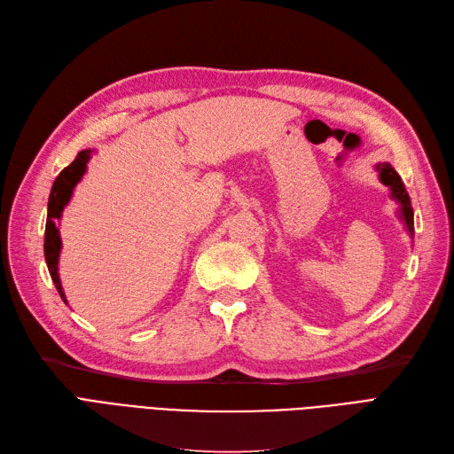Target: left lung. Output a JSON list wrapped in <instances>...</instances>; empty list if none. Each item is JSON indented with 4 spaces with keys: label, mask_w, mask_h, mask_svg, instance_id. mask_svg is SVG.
Instances as JSON below:
<instances>
[{
    "label": "left lung",
    "mask_w": 454,
    "mask_h": 454,
    "mask_svg": "<svg viewBox=\"0 0 454 454\" xmlns=\"http://www.w3.org/2000/svg\"><path fill=\"white\" fill-rule=\"evenodd\" d=\"M377 171H379V177H381V181L392 190V196L400 201L402 218L407 224L409 233L413 236V231H415V228H413V207H411V200H409L407 190L402 183V177L390 164H379Z\"/></svg>",
    "instance_id": "8db88e82"
}]
</instances>
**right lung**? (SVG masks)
Listing matches in <instances>:
<instances>
[{
    "mask_svg": "<svg viewBox=\"0 0 454 454\" xmlns=\"http://www.w3.org/2000/svg\"><path fill=\"white\" fill-rule=\"evenodd\" d=\"M90 154H92L90 149L81 151L75 156V160H73L67 168H64L60 171V175L54 179L51 196H49V213H47V226H45V260H47L51 277H52V283L64 301H66V296H64V290L60 285V277H58V256H60L62 241H60V233H58L56 223H58V218H60L66 203L69 201V198L73 194V188H75V184L81 181Z\"/></svg>",
    "mask_w": 454,
    "mask_h": 454,
    "instance_id": "1",
    "label": "right lung"
}]
</instances>
